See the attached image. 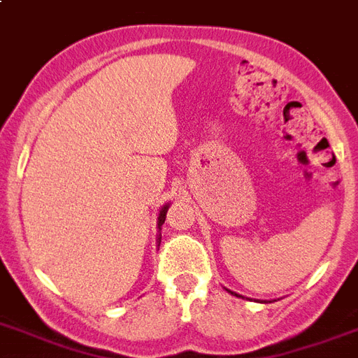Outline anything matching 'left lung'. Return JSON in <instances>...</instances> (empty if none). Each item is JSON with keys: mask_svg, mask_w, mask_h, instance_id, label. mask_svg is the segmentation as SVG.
I'll return each mask as SVG.
<instances>
[{"mask_svg": "<svg viewBox=\"0 0 358 358\" xmlns=\"http://www.w3.org/2000/svg\"><path fill=\"white\" fill-rule=\"evenodd\" d=\"M233 294H234V293H233Z\"/></svg>", "mask_w": 358, "mask_h": 358, "instance_id": "left-lung-1", "label": "left lung"}]
</instances>
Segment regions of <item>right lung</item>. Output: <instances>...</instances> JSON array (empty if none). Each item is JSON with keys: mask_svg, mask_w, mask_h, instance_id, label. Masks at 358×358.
Masks as SVG:
<instances>
[{"mask_svg": "<svg viewBox=\"0 0 358 358\" xmlns=\"http://www.w3.org/2000/svg\"><path fill=\"white\" fill-rule=\"evenodd\" d=\"M167 210H169L167 204H165V206L161 208V212H159V227L163 225V223H165V215H167Z\"/></svg>", "mask_w": 358, "mask_h": 358, "instance_id": "add662e5", "label": "right lung"}]
</instances>
